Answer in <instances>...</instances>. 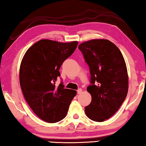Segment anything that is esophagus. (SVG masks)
<instances>
[{"label": "esophagus", "mask_w": 146, "mask_h": 146, "mask_svg": "<svg viewBox=\"0 0 146 146\" xmlns=\"http://www.w3.org/2000/svg\"><path fill=\"white\" fill-rule=\"evenodd\" d=\"M82 92V89H81V88L78 89V91H77V94H80Z\"/></svg>", "instance_id": "esophagus-1"}]
</instances>
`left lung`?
<instances>
[{"mask_svg": "<svg viewBox=\"0 0 146 146\" xmlns=\"http://www.w3.org/2000/svg\"><path fill=\"white\" fill-rule=\"evenodd\" d=\"M90 67L91 84L87 91L92 102L85 107L86 115L103 122L117 112L127 96L128 76L119 48L107 39H92L78 46Z\"/></svg>", "mask_w": 146, "mask_h": 146, "instance_id": "8db88e82", "label": "left lung"}]
</instances>
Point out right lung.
<instances>
[{
  "label": "right lung",
  "mask_w": 146,
  "mask_h": 146,
  "mask_svg": "<svg viewBox=\"0 0 146 146\" xmlns=\"http://www.w3.org/2000/svg\"><path fill=\"white\" fill-rule=\"evenodd\" d=\"M78 41L62 43L41 39L25 53L20 68V84L25 99L35 115L54 123L65 118L76 91L56 87L63 62L74 52Z\"/></svg>",
  "instance_id": "add662e5"
}]
</instances>
